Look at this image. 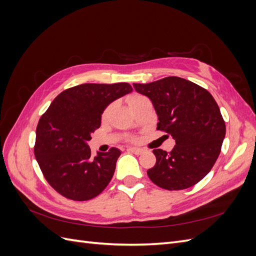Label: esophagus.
<instances>
[{
	"mask_svg": "<svg viewBox=\"0 0 256 256\" xmlns=\"http://www.w3.org/2000/svg\"><path fill=\"white\" fill-rule=\"evenodd\" d=\"M127 150L130 152H134L136 154H141L144 152L141 148H138V147H129V148H127Z\"/></svg>",
	"mask_w": 256,
	"mask_h": 256,
	"instance_id": "esophagus-1",
	"label": "esophagus"
}]
</instances>
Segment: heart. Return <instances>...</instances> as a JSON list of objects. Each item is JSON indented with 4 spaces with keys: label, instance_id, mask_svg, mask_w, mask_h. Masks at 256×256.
Masks as SVG:
<instances>
[{
    "label": "heart",
    "instance_id": "1",
    "mask_svg": "<svg viewBox=\"0 0 256 256\" xmlns=\"http://www.w3.org/2000/svg\"><path fill=\"white\" fill-rule=\"evenodd\" d=\"M143 98H145V97H143V96H141V95H132V96H130V97L128 98V104H129L130 108L134 106L136 104H138V102H140V100H142ZM106 112H108V110L106 111L104 114H106Z\"/></svg>",
    "mask_w": 256,
    "mask_h": 256
}]
</instances>
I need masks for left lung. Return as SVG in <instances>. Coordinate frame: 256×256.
I'll return each mask as SVG.
<instances>
[{
    "instance_id": "8db88e82",
    "label": "left lung",
    "mask_w": 256,
    "mask_h": 256,
    "mask_svg": "<svg viewBox=\"0 0 256 256\" xmlns=\"http://www.w3.org/2000/svg\"><path fill=\"white\" fill-rule=\"evenodd\" d=\"M148 97L158 116L157 129L171 134V152L154 150L156 164L147 171L150 180L166 190L192 187L210 172L219 157L226 122L210 92L178 76L134 83Z\"/></svg>"
}]
</instances>
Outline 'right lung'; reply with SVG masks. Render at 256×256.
<instances>
[{
  "label": "right lung",
  "instance_id": "obj_1",
  "mask_svg": "<svg viewBox=\"0 0 256 256\" xmlns=\"http://www.w3.org/2000/svg\"><path fill=\"white\" fill-rule=\"evenodd\" d=\"M132 92L125 82L85 83L62 92L36 128L34 152L46 180L60 194L74 200L97 196L112 180L122 152L112 148L90 156V134L114 100Z\"/></svg>",
  "mask_w": 256,
  "mask_h": 256
}]
</instances>
